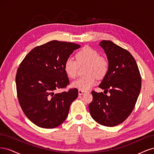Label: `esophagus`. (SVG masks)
Returning <instances> with one entry per match:
<instances>
[{
    "label": "esophagus",
    "instance_id": "1",
    "mask_svg": "<svg viewBox=\"0 0 154 154\" xmlns=\"http://www.w3.org/2000/svg\"><path fill=\"white\" fill-rule=\"evenodd\" d=\"M85 92H86V91H82V90H78V94H79V95H82V94H84Z\"/></svg>",
    "mask_w": 154,
    "mask_h": 154
}]
</instances>
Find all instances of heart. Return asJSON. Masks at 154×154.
<instances>
[{"label": "heart", "mask_w": 154, "mask_h": 154, "mask_svg": "<svg viewBox=\"0 0 154 154\" xmlns=\"http://www.w3.org/2000/svg\"><path fill=\"white\" fill-rule=\"evenodd\" d=\"M75 61L72 58H67L64 63V71L67 75L72 79L77 76L78 66L87 63L84 73L85 76L72 82V87L79 90L87 91L96 82V76L104 77L109 70V63L102 57H100L97 51L89 47H84L76 54Z\"/></svg>", "instance_id": "b5f03b06"}]
</instances>
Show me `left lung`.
Listing matches in <instances>:
<instances>
[{
    "label": "left lung",
    "instance_id": "obj_1",
    "mask_svg": "<svg viewBox=\"0 0 154 154\" xmlns=\"http://www.w3.org/2000/svg\"><path fill=\"white\" fill-rule=\"evenodd\" d=\"M99 45L109 61L108 72L99 87L110 95L92 91L93 100L88 109L97 123L115 127L132 112L140 93L141 78L136 60L127 50L110 40H102Z\"/></svg>",
    "mask_w": 154,
    "mask_h": 154
}]
</instances>
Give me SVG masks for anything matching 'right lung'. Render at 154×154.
I'll return each instance as SVG.
<instances>
[{"label":"right lung","instance_id":"obj_1","mask_svg":"<svg viewBox=\"0 0 154 154\" xmlns=\"http://www.w3.org/2000/svg\"><path fill=\"white\" fill-rule=\"evenodd\" d=\"M80 45L53 40L32 49L20 64L16 75L18 101L31 122L44 128L58 127L66 119L78 95L71 88L55 93L69 83L64 63Z\"/></svg>","mask_w":154,"mask_h":154}]
</instances>
